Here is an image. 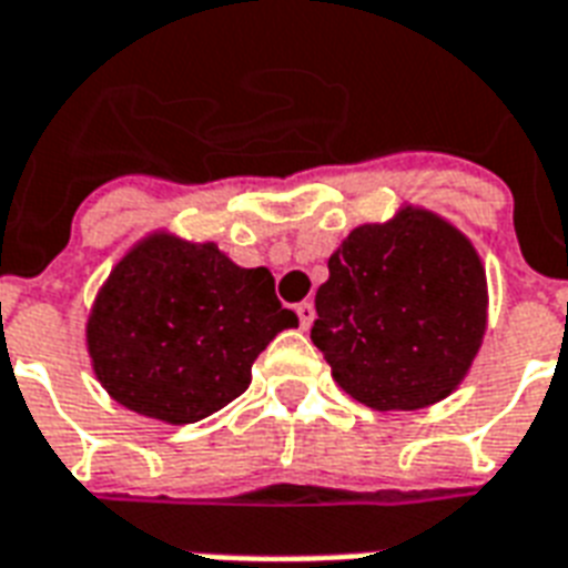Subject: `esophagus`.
Returning a JSON list of instances; mask_svg holds the SVG:
<instances>
[{
  "instance_id": "1",
  "label": "esophagus",
  "mask_w": 568,
  "mask_h": 568,
  "mask_svg": "<svg viewBox=\"0 0 568 568\" xmlns=\"http://www.w3.org/2000/svg\"><path fill=\"white\" fill-rule=\"evenodd\" d=\"M296 314H298V325H302V328H311V323H314V316H316L314 305H311V302H298Z\"/></svg>"
}]
</instances>
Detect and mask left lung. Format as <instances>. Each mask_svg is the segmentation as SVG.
<instances>
[{"label":"left lung","instance_id":"obj_1","mask_svg":"<svg viewBox=\"0 0 568 568\" xmlns=\"http://www.w3.org/2000/svg\"><path fill=\"white\" fill-rule=\"evenodd\" d=\"M486 270L450 222L406 206L328 257L311 341L334 382L376 412H415L465 379L486 334Z\"/></svg>","mask_w":568,"mask_h":568}]
</instances>
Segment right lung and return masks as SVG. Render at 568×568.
<instances>
[{
	"label": "right lung",
	"instance_id": "add662e5",
	"mask_svg": "<svg viewBox=\"0 0 568 568\" xmlns=\"http://www.w3.org/2000/svg\"><path fill=\"white\" fill-rule=\"evenodd\" d=\"M296 325L266 266L243 270L215 243L151 234L100 287L85 337L109 397L165 424H195L240 397L254 358Z\"/></svg>",
	"mask_w": 568,
	"mask_h": 568
}]
</instances>
